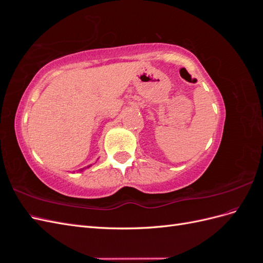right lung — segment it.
<instances>
[{"label":"right lung","mask_w":263,"mask_h":263,"mask_svg":"<svg viewBox=\"0 0 263 263\" xmlns=\"http://www.w3.org/2000/svg\"><path fill=\"white\" fill-rule=\"evenodd\" d=\"M89 166H90V165H89ZM89 166H87V168H89ZM81 171H82V170H81Z\"/></svg>","instance_id":"obj_1"}]
</instances>
